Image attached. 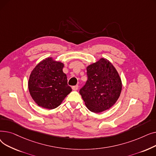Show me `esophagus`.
Segmentation results:
<instances>
[{"mask_svg": "<svg viewBox=\"0 0 156 156\" xmlns=\"http://www.w3.org/2000/svg\"><path fill=\"white\" fill-rule=\"evenodd\" d=\"M78 88V85L72 87V89L73 90H77Z\"/></svg>", "mask_w": 156, "mask_h": 156, "instance_id": "1", "label": "esophagus"}]
</instances>
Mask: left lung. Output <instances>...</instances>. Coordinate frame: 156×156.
<instances>
[{"label":"left lung","instance_id":"8db88e82","mask_svg":"<svg viewBox=\"0 0 156 156\" xmlns=\"http://www.w3.org/2000/svg\"><path fill=\"white\" fill-rule=\"evenodd\" d=\"M88 79L80 90L87 108L98 113L109 109L120 95L122 83L116 69L102 58L87 68Z\"/></svg>","mask_w":156,"mask_h":156}]
</instances>
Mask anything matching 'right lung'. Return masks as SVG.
I'll return each mask as SVG.
<instances>
[{
    "mask_svg": "<svg viewBox=\"0 0 156 156\" xmlns=\"http://www.w3.org/2000/svg\"><path fill=\"white\" fill-rule=\"evenodd\" d=\"M64 64L52 58L40 62L32 71L28 88L32 99L40 107L53 109L61 104L71 91L68 85Z\"/></svg>",
    "mask_w": 156,
    "mask_h": 156,
    "instance_id": "right-lung-1",
    "label": "right lung"
}]
</instances>
